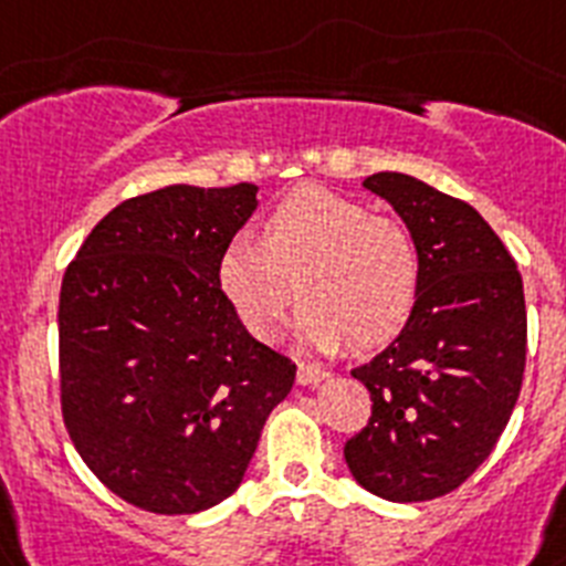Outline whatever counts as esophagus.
Instances as JSON below:
<instances>
[{
  "label": "esophagus",
  "mask_w": 566,
  "mask_h": 566,
  "mask_svg": "<svg viewBox=\"0 0 566 566\" xmlns=\"http://www.w3.org/2000/svg\"><path fill=\"white\" fill-rule=\"evenodd\" d=\"M331 376V373L324 370V367H318V365H307V361H302V365H298V373H296V381L298 385H318V381H322V378H327Z\"/></svg>",
  "instance_id": "34e87169"
}]
</instances>
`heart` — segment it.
Instances as JSON below:
<instances>
[{"instance_id":"heart-1","label":"heart","mask_w":566,"mask_h":566,"mask_svg":"<svg viewBox=\"0 0 566 566\" xmlns=\"http://www.w3.org/2000/svg\"><path fill=\"white\" fill-rule=\"evenodd\" d=\"M219 287L262 342L282 336L290 307L307 304L302 333L318 350H378L410 324L421 255L405 222L373 216L327 188L290 190L264 216L259 242L239 235L219 255Z\"/></svg>"}]
</instances>
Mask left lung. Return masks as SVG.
I'll return each mask as SVG.
<instances>
[{
	"instance_id": "1",
	"label": "left lung",
	"mask_w": 566,
	"mask_h": 566,
	"mask_svg": "<svg viewBox=\"0 0 566 566\" xmlns=\"http://www.w3.org/2000/svg\"><path fill=\"white\" fill-rule=\"evenodd\" d=\"M365 188L419 244L421 293L405 333L353 370L373 407L344 461L378 499L430 501L484 464L513 416L527 361L524 284L467 201L405 174H373Z\"/></svg>"
}]
</instances>
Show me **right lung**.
Masks as SVG:
<instances>
[{"mask_svg": "<svg viewBox=\"0 0 566 566\" xmlns=\"http://www.w3.org/2000/svg\"><path fill=\"white\" fill-rule=\"evenodd\" d=\"M255 185H170L102 219L59 293V401L82 461L159 515L235 493L296 365L255 342L219 287V255Z\"/></svg>", "mask_w": 566, "mask_h": 566, "instance_id": "right-lung-1", "label": "right lung"}]
</instances>
